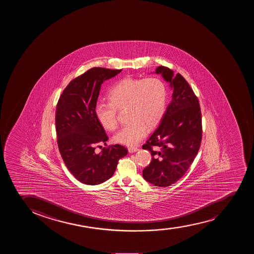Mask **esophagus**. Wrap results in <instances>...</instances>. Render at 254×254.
Here are the masks:
<instances>
[{
  "instance_id": "esophagus-1",
  "label": "esophagus",
  "mask_w": 254,
  "mask_h": 254,
  "mask_svg": "<svg viewBox=\"0 0 254 254\" xmlns=\"http://www.w3.org/2000/svg\"><path fill=\"white\" fill-rule=\"evenodd\" d=\"M137 151H138V148L135 147V146H131V147L128 148V151L130 153H133V152H136Z\"/></svg>"
}]
</instances>
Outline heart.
Listing matches in <instances>:
<instances>
[{"mask_svg": "<svg viewBox=\"0 0 254 254\" xmlns=\"http://www.w3.org/2000/svg\"><path fill=\"white\" fill-rule=\"evenodd\" d=\"M109 103H98L94 113L98 123L108 131L118 126L117 109L126 108L129 122L114 136V141L134 146L146 136L147 127H155L163 118L167 101L166 83L158 77L123 78L109 89Z\"/></svg>", "mask_w": 254, "mask_h": 254, "instance_id": "b5f03b06", "label": "heart"}]
</instances>
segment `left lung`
Masks as SVG:
<instances>
[{"mask_svg":"<svg viewBox=\"0 0 254 254\" xmlns=\"http://www.w3.org/2000/svg\"><path fill=\"white\" fill-rule=\"evenodd\" d=\"M173 90L172 99L157 128L142 148L151 154V163L142 171L143 178L159 187L176 183L193 163L202 140V118L198 98L183 76L159 66Z\"/></svg>","mask_w":254,"mask_h":254,"instance_id":"left-lung-1","label":"left lung"}]
</instances>
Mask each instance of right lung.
<instances>
[{
	"label": "right lung",
	"mask_w": 254,
	"mask_h": 254,
	"mask_svg": "<svg viewBox=\"0 0 254 254\" xmlns=\"http://www.w3.org/2000/svg\"><path fill=\"white\" fill-rule=\"evenodd\" d=\"M121 71L90 68L68 83L57 103L59 150L68 171L81 183L95 186L108 181L115 172L118 161L127 154V148L118 144L95 152L96 146L106 145L108 139L94 113L101 85Z\"/></svg>",
	"instance_id": "obj_1"
}]
</instances>
